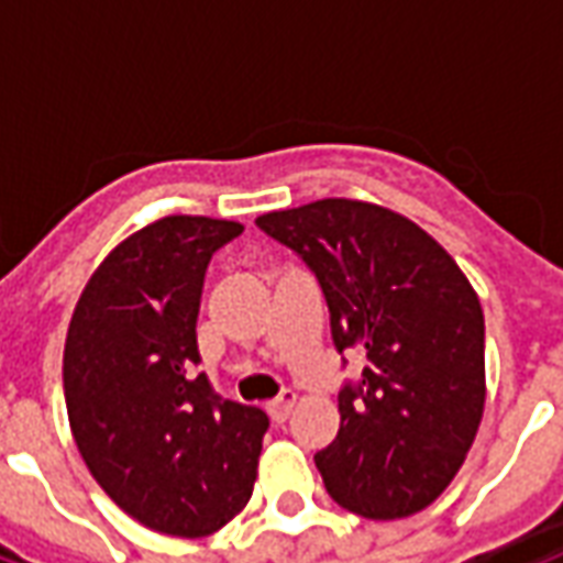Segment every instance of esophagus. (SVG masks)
I'll return each instance as SVG.
<instances>
[{"mask_svg":"<svg viewBox=\"0 0 563 563\" xmlns=\"http://www.w3.org/2000/svg\"><path fill=\"white\" fill-rule=\"evenodd\" d=\"M295 401H298V395H295L292 389H283L277 398H271L268 401V413L274 422H286L289 419V413H292Z\"/></svg>","mask_w":563,"mask_h":563,"instance_id":"34e87169","label":"esophagus"}]
</instances>
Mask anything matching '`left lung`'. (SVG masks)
Wrapping results in <instances>:
<instances>
[{"label":"left lung","instance_id":"1","mask_svg":"<svg viewBox=\"0 0 563 563\" xmlns=\"http://www.w3.org/2000/svg\"><path fill=\"white\" fill-rule=\"evenodd\" d=\"M313 271L338 353L365 355L338 395L341 431L317 452L334 504L404 519L443 495L485 407V319L467 277L395 210L322 198L256 220Z\"/></svg>","mask_w":563,"mask_h":563}]
</instances>
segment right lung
Returning <instances> with one entry per match:
<instances>
[{
    "mask_svg": "<svg viewBox=\"0 0 563 563\" xmlns=\"http://www.w3.org/2000/svg\"><path fill=\"white\" fill-rule=\"evenodd\" d=\"M241 232L210 217L150 222L108 253L68 325L75 443L104 495L150 531L208 537L253 495L268 416L196 371L205 271Z\"/></svg>",
    "mask_w": 563,
    "mask_h": 563,
    "instance_id": "obj_1",
    "label": "right lung"
}]
</instances>
